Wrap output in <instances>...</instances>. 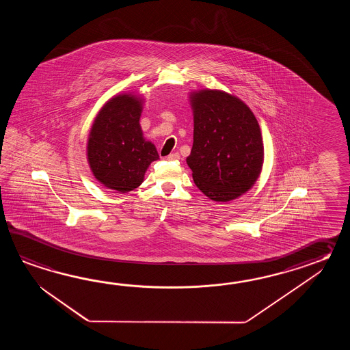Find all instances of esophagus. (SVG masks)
Wrapping results in <instances>:
<instances>
[{
  "instance_id": "34e87169",
  "label": "esophagus",
  "mask_w": 350,
  "mask_h": 350,
  "mask_svg": "<svg viewBox=\"0 0 350 350\" xmlns=\"http://www.w3.org/2000/svg\"><path fill=\"white\" fill-rule=\"evenodd\" d=\"M166 159H167L169 161H175V160H178V159H180V154H178V152H172L170 155H167Z\"/></svg>"
}]
</instances>
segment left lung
Returning <instances> with one entry per match:
<instances>
[{"label":"left lung","instance_id":"1","mask_svg":"<svg viewBox=\"0 0 350 350\" xmlns=\"http://www.w3.org/2000/svg\"><path fill=\"white\" fill-rule=\"evenodd\" d=\"M193 142L186 163L195 185L208 199L229 202L260 176L264 142L259 122L238 96L217 89L189 92Z\"/></svg>","mask_w":350,"mask_h":350}]
</instances>
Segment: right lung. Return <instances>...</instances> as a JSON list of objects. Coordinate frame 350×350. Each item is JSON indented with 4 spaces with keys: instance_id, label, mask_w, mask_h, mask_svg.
<instances>
[{
    "instance_id": "obj_1",
    "label": "right lung",
    "mask_w": 350,
    "mask_h": 350,
    "mask_svg": "<svg viewBox=\"0 0 350 350\" xmlns=\"http://www.w3.org/2000/svg\"><path fill=\"white\" fill-rule=\"evenodd\" d=\"M145 98L120 92L97 112L86 142V159L97 181L118 193L140 186L150 164L159 159L157 148L144 137L140 118Z\"/></svg>"
}]
</instances>
